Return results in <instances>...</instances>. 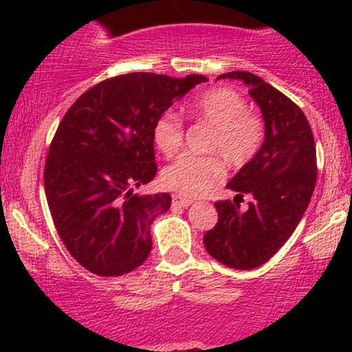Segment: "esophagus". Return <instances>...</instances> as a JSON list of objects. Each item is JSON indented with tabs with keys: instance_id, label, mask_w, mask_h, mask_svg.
<instances>
[{
	"instance_id": "obj_1",
	"label": "esophagus",
	"mask_w": 352,
	"mask_h": 352,
	"mask_svg": "<svg viewBox=\"0 0 352 352\" xmlns=\"http://www.w3.org/2000/svg\"><path fill=\"white\" fill-rule=\"evenodd\" d=\"M193 200L187 199V197H182V195H173V205H179V207H188L192 205Z\"/></svg>"
}]
</instances>
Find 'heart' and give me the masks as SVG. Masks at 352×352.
Wrapping results in <instances>:
<instances>
[{
	"label": "heart",
	"instance_id": "heart-1",
	"mask_svg": "<svg viewBox=\"0 0 352 352\" xmlns=\"http://www.w3.org/2000/svg\"><path fill=\"white\" fill-rule=\"evenodd\" d=\"M190 116L213 129L208 152L220 153L233 167H243L256 157L265 140L263 119L246 109L240 92L230 87H213L188 106ZM152 139L159 152L172 157L184 142V122L175 112H164L155 120ZM225 177L220 157H197L185 153L162 170V184L187 197H200L217 187Z\"/></svg>",
	"mask_w": 352,
	"mask_h": 352
}]
</instances>
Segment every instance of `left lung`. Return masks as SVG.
<instances>
[{"label":"left lung","mask_w":352,"mask_h":352,"mask_svg":"<svg viewBox=\"0 0 352 352\" xmlns=\"http://www.w3.org/2000/svg\"><path fill=\"white\" fill-rule=\"evenodd\" d=\"M227 78L250 87L263 112L265 142L227 185L236 197H253L248 210L241 212L232 200L215 201L218 221L204 235V243L220 263L253 270L286 243L305 215L316 185V145L305 112L283 92L252 72L218 76Z\"/></svg>","instance_id":"1"}]
</instances>
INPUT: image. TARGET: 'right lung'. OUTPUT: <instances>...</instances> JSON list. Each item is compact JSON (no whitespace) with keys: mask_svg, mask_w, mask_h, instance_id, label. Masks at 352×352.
I'll return each mask as SVG.
<instances>
[{"mask_svg":"<svg viewBox=\"0 0 352 352\" xmlns=\"http://www.w3.org/2000/svg\"><path fill=\"white\" fill-rule=\"evenodd\" d=\"M205 80L116 76L87 89L64 114L46 157L44 190L60 240L91 273L120 276L147 260L152 221L172 204L168 193H134L157 173L153 124Z\"/></svg>","mask_w":352,"mask_h":352,"instance_id":"1","label":"right lung"}]
</instances>
